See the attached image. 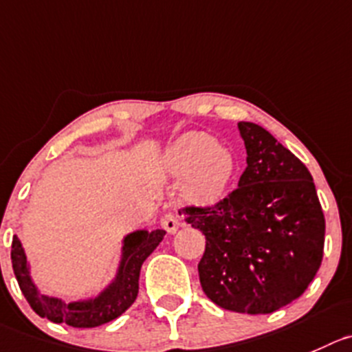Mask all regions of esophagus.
Returning <instances> with one entry per match:
<instances>
[{
  "label": "esophagus",
  "mask_w": 352,
  "mask_h": 352,
  "mask_svg": "<svg viewBox=\"0 0 352 352\" xmlns=\"http://www.w3.org/2000/svg\"><path fill=\"white\" fill-rule=\"evenodd\" d=\"M160 224H162L164 230H166L167 233H170V235H173V233L178 232V228H179V217L176 216L174 212H167V214H164L162 219H160Z\"/></svg>",
  "instance_id": "esophagus-1"
}]
</instances>
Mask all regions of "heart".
<instances>
[{"mask_svg": "<svg viewBox=\"0 0 352 352\" xmlns=\"http://www.w3.org/2000/svg\"><path fill=\"white\" fill-rule=\"evenodd\" d=\"M170 174L186 177L183 195L186 202L210 206L224 197L236 170L232 150L216 146L206 133H186L170 145L164 155Z\"/></svg>", "mask_w": 352, "mask_h": 352, "instance_id": "1", "label": "heart"}]
</instances>
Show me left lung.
I'll return each instance as SVG.
<instances>
[{
	"instance_id": "8db88e82",
	"label": "left lung",
	"mask_w": 352,
	"mask_h": 352,
	"mask_svg": "<svg viewBox=\"0 0 352 352\" xmlns=\"http://www.w3.org/2000/svg\"><path fill=\"white\" fill-rule=\"evenodd\" d=\"M247 167L210 207H183L206 235L200 285L223 309L267 314L304 294L323 259L324 216L307 167L254 122H239Z\"/></svg>"
}]
</instances>
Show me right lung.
Segmentation results:
<instances>
[{"mask_svg":"<svg viewBox=\"0 0 352 352\" xmlns=\"http://www.w3.org/2000/svg\"><path fill=\"white\" fill-rule=\"evenodd\" d=\"M164 235H166L164 230H153V232L140 230L129 233L124 239L122 259L116 280L95 299L65 304L55 297L41 296L29 276L28 257L23 254L22 243L16 236H13L12 242L13 273L23 297L39 316L48 318L53 323H67L76 329H93L116 320L135 302L138 296L140 270L143 261L162 242Z\"/></svg>","mask_w":352,"mask_h":352,"instance_id":"add662e5","label":"right lung"}]
</instances>
